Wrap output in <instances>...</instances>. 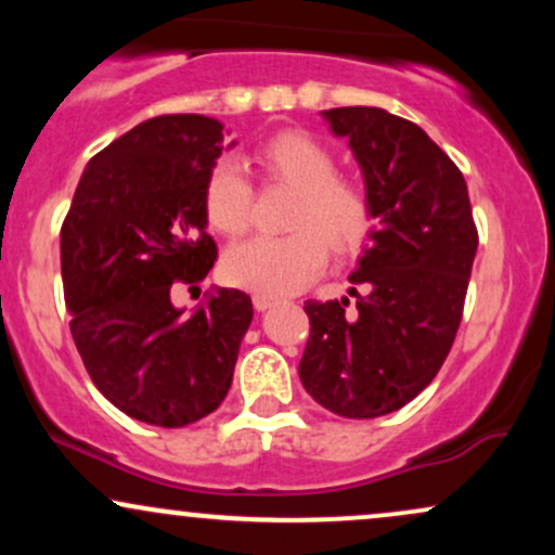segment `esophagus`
Listing matches in <instances>:
<instances>
[{
	"label": "esophagus",
	"mask_w": 555,
	"mask_h": 555,
	"mask_svg": "<svg viewBox=\"0 0 555 555\" xmlns=\"http://www.w3.org/2000/svg\"><path fill=\"white\" fill-rule=\"evenodd\" d=\"M279 302H282V299L271 297V295H256V297H253V305H256V310H269Z\"/></svg>",
	"instance_id": "1"
}]
</instances>
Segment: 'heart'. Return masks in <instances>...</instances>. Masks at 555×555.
I'll return each mask as SVG.
<instances>
[{"instance_id": "heart-1", "label": "heart", "mask_w": 555, "mask_h": 555, "mask_svg": "<svg viewBox=\"0 0 555 555\" xmlns=\"http://www.w3.org/2000/svg\"><path fill=\"white\" fill-rule=\"evenodd\" d=\"M253 162L269 180L297 190L284 237H253L229 247L221 271L229 284L284 297L305 289L328 263V247L349 253L371 229V203L358 182L336 175V158L308 132H279ZM203 211L221 234H242L253 216V184L234 158H219L203 182Z\"/></svg>"}]
</instances>
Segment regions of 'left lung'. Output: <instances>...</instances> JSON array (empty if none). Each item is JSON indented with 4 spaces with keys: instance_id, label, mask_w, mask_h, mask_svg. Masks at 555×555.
<instances>
[{
    "instance_id": "8db88e82",
    "label": "left lung",
    "mask_w": 555,
    "mask_h": 555,
    "mask_svg": "<svg viewBox=\"0 0 555 555\" xmlns=\"http://www.w3.org/2000/svg\"><path fill=\"white\" fill-rule=\"evenodd\" d=\"M349 140L371 203V245L349 282L367 295L308 299L299 380L339 417L397 412L441 371L460 328L477 229L467 182L423 127L375 106L323 112Z\"/></svg>"
}]
</instances>
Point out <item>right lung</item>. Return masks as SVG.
<instances>
[{
  "instance_id": "right-lung-1",
  "label": "right lung",
  "mask_w": 555,
  "mask_h": 555,
  "mask_svg": "<svg viewBox=\"0 0 555 555\" xmlns=\"http://www.w3.org/2000/svg\"><path fill=\"white\" fill-rule=\"evenodd\" d=\"M224 125L203 114L140 122L82 171L60 234L69 331L91 380L125 415L184 428L232 386L253 302L216 289L175 308L214 269L203 182L224 151ZM229 145H234V140Z\"/></svg>"
}]
</instances>
